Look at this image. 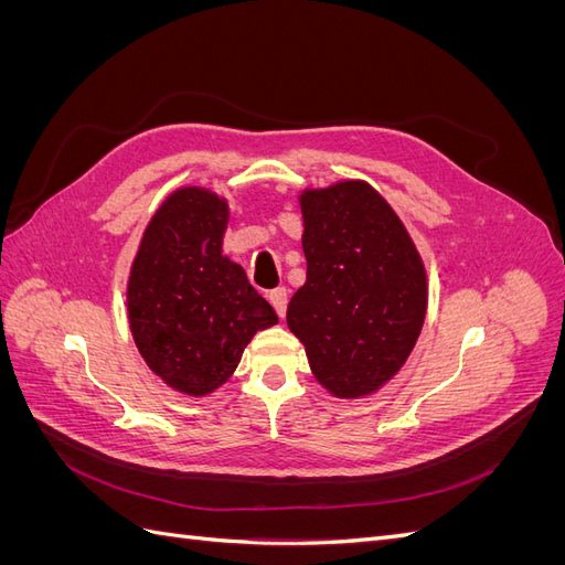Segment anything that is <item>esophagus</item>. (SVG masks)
<instances>
[{"label": "esophagus", "mask_w": 565, "mask_h": 565, "mask_svg": "<svg viewBox=\"0 0 565 565\" xmlns=\"http://www.w3.org/2000/svg\"><path fill=\"white\" fill-rule=\"evenodd\" d=\"M268 301L273 303V309H276V313L280 318H285V311H287V289L285 287H276L273 292L268 295Z\"/></svg>", "instance_id": "34e87169"}]
</instances>
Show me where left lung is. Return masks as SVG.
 Returning <instances> with one entry per match:
<instances>
[{"instance_id":"8db88e82","label":"left lung","mask_w":565,"mask_h":565,"mask_svg":"<svg viewBox=\"0 0 565 565\" xmlns=\"http://www.w3.org/2000/svg\"><path fill=\"white\" fill-rule=\"evenodd\" d=\"M301 212L306 282L287 324L324 388L367 396L401 370L422 332V259L396 212L363 181L306 191Z\"/></svg>"}]
</instances>
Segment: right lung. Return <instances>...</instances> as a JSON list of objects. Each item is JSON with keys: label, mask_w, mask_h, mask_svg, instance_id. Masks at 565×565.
<instances>
[{"label": "right lung", "mask_w": 565, "mask_h": 565, "mask_svg": "<svg viewBox=\"0 0 565 565\" xmlns=\"http://www.w3.org/2000/svg\"><path fill=\"white\" fill-rule=\"evenodd\" d=\"M226 202L181 188L148 224L129 287V324L148 367L177 391L224 384L252 337L278 322L243 266L221 254Z\"/></svg>", "instance_id": "right-lung-1"}]
</instances>
